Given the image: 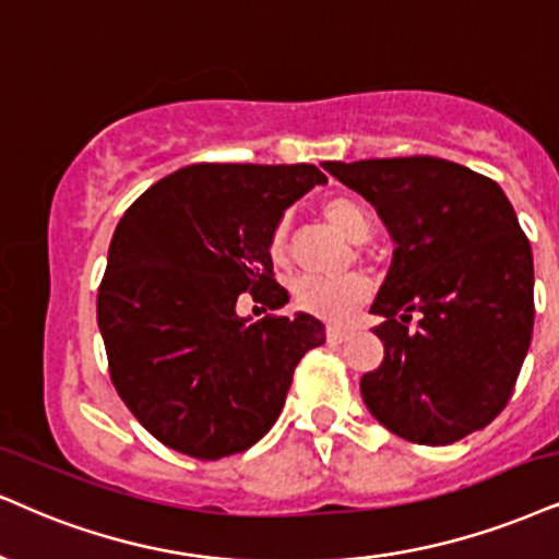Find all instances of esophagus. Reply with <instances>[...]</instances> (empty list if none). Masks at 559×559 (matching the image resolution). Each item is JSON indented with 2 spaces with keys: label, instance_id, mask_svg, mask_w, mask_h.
Returning a JSON list of instances; mask_svg holds the SVG:
<instances>
[{
  "label": "esophagus",
  "instance_id": "obj_1",
  "mask_svg": "<svg viewBox=\"0 0 559 559\" xmlns=\"http://www.w3.org/2000/svg\"><path fill=\"white\" fill-rule=\"evenodd\" d=\"M347 336H349L347 329H342V326H326V340L332 342V344H342L344 340H347Z\"/></svg>",
  "mask_w": 559,
  "mask_h": 559
}]
</instances>
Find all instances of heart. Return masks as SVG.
<instances>
[{
	"label": "heart",
	"instance_id": "heart-1",
	"mask_svg": "<svg viewBox=\"0 0 559 559\" xmlns=\"http://www.w3.org/2000/svg\"><path fill=\"white\" fill-rule=\"evenodd\" d=\"M323 217L326 223L340 233L342 238L362 243L373 230V217L365 210V204L349 197L329 199L323 204ZM266 251L274 264H285L290 257V223L285 217L272 227L266 238ZM370 285L362 274H344V277H300L293 285L295 302L302 311H311L316 316L332 321H347L368 298Z\"/></svg>",
	"mask_w": 559,
	"mask_h": 559
}]
</instances>
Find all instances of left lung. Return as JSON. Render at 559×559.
Wrapping results in <instances>:
<instances>
[{
	"label": "left lung",
	"mask_w": 559,
	"mask_h": 559,
	"mask_svg": "<svg viewBox=\"0 0 559 559\" xmlns=\"http://www.w3.org/2000/svg\"><path fill=\"white\" fill-rule=\"evenodd\" d=\"M394 240L370 313L383 362L362 376L394 436L448 445L500 415L534 332V257L506 191L440 157L323 163Z\"/></svg>",
	"instance_id": "1"
}]
</instances>
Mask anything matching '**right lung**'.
Listing matches in <instances>:
<instances>
[{
  "label": "right lung",
  "mask_w": 559,
  "mask_h": 559,
  "mask_svg": "<svg viewBox=\"0 0 559 559\" xmlns=\"http://www.w3.org/2000/svg\"><path fill=\"white\" fill-rule=\"evenodd\" d=\"M326 183L316 165L197 163L150 186L116 225L98 290L111 381L163 445L215 461L264 438L293 370L326 342L311 313L238 316L290 295L266 238L290 204Z\"/></svg>",
  "instance_id": "1"
}]
</instances>
